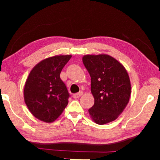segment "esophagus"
I'll return each mask as SVG.
<instances>
[{
	"mask_svg": "<svg viewBox=\"0 0 160 160\" xmlns=\"http://www.w3.org/2000/svg\"><path fill=\"white\" fill-rule=\"evenodd\" d=\"M82 94H83L82 92H78V93L74 94L73 95H72V97H73L74 99H78V98H79V97H80L81 96H82Z\"/></svg>",
	"mask_w": 160,
	"mask_h": 160,
	"instance_id": "1",
	"label": "esophagus"
}]
</instances>
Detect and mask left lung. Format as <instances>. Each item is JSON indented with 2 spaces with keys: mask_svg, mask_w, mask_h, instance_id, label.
<instances>
[{
  "mask_svg": "<svg viewBox=\"0 0 160 160\" xmlns=\"http://www.w3.org/2000/svg\"><path fill=\"white\" fill-rule=\"evenodd\" d=\"M82 62L91 77V92L94 104L88 110L99 125L116 120L129 102L131 81L127 70L107 54L85 55Z\"/></svg>",
  "mask_w": 160,
  "mask_h": 160,
  "instance_id": "obj_1",
  "label": "left lung"
}]
</instances>
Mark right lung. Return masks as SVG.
I'll use <instances>...</instances> for the list:
<instances>
[{"instance_id":"right-lung-1","label":"right lung","mask_w":160,"mask_h":160,"mask_svg":"<svg viewBox=\"0 0 160 160\" xmlns=\"http://www.w3.org/2000/svg\"><path fill=\"white\" fill-rule=\"evenodd\" d=\"M71 55H58L37 63L29 74L24 99L34 117L46 123L56 120L63 113L70 97L60 74Z\"/></svg>"}]
</instances>
